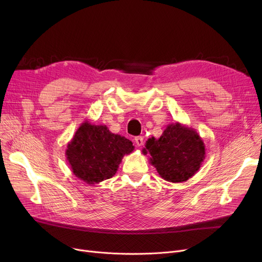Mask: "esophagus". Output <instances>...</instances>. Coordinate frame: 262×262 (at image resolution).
<instances>
[{
  "label": "esophagus",
  "mask_w": 262,
  "mask_h": 262,
  "mask_svg": "<svg viewBox=\"0 0 262 262\" xmlns=\"http://www.w3.org/2000/svg\"><path fill=\"white\" fill-rule=\"evenodd\" d=\"M135 143L137 146H142L144 143V138L142 136H138L135 138Z\"/></svg>",
  "instance_id": "1"
}]
</instances>
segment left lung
<instances>
[{
    "label": "left lung",
    "instance_id": "left-lung-1",
    "mask_svg": "<svg viewBox=\"0 0 262 262\" xmlns=\"http://www.w3.org/2000/svg\"><path fill=\"white\" fill-rule=\"evenodd\" d=\"M164 181L183 183L193 176L205 159V144L195 129L172 123L160 138L147 139L142 149Z\"/></svg>",
    "mask_w": 262,
    "mask_h": 262
}]
</instances>
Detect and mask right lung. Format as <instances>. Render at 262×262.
I'll list each match as a JSON object with an SVG mask.
<instances>
[{"instance_id":"add662e5","label":"right lung","mask_w":262,"mask_h":262,"mask_svg":"<svg viewBox=\"0 0 262 262\" xmlns=\"http://www.w3.org/2000/svg\"><path fill=\"white\" fill-rule=\"evenodd\" d=\"M135 146L125 137L113 134L106 125L85 121L75 132L66 149L67 160L73 174L88 185L113 177L122 158Z\"/></svg>"}]
</instances>
